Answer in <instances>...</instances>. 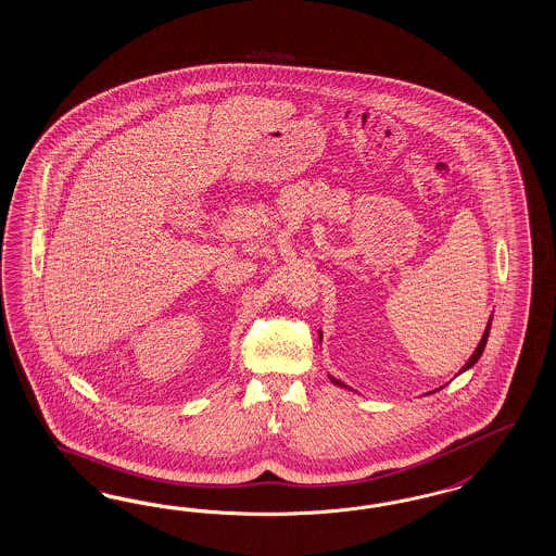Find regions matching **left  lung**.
<instances>
[{
    "label": "left lung",
    "mask_w": 556,
    "mask_h": 556,
    "mask_svg": "<svg viewBox=\"0 0 556 556\" xmlns=\"http://www.w3.org/2000/svg\"><path fill=\"white\" fill-rule=\"evenodd\" d=\"M491 319H493V315H491V317H489V323H486V327H484L483 338H481V341H479V345H477V350H475V352H472V356H470V358L466 359V364H465V366H463V368H460V370H458V375H463V372H466V370H468V368H472V366H475V364H477V362H479V358H481V356H483L484 345H486V340H489V331H491ZM321 338H323V333H321V331H319V340H321ZM458 375H456V377H458ZM327 377H329V380H331V382H333V384H336V387H343V389H348V391H354V389H352V387H348V384H345V382H341L340 378L331 377V375H327ZM444 387H446V384H444ZM444 387H440V389H444ZM440 389H433V391H430V393H426V394L438 393V391H440Z\"/></svg>",
    "instance_id": "8db88e82"
}]
</instances>
